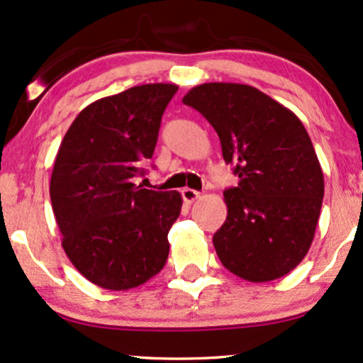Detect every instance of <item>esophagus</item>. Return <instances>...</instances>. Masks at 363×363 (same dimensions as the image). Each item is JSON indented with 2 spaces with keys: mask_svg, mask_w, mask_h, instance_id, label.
I'll use <instances>...</instances> for the list:
<instances>
[{
  "mask_svg": "<svg viewBox=\"0 0 363 363\" xmlns=\"http://www.w3.org/2000/svg\"><path fill=\"white\" fill-rule=\"evenodd\" d=\"M181 194H182V199H184V203H187V204L194 203V201L199 198V193H198V191L189 189V187H184V189L181 191Z\"/></svg>",
  "mask_w": 363,
  "mask_h": 363,
  "instance_id": "34e87169",
  "label": "esophagus"
}]
</instances>
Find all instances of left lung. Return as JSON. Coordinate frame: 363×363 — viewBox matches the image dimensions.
Returning a JSON list of instances; mask_svg holds the SVG:
<instances>
[{
	"label": "left lung",
	"mask_w": 363,
	"mask_h": 363,
	"mask_svg": "<svg viewBox=\"0 0 363 363\" xmlns=\"http://www.w3.org/2000/svg\"><path fill=\"white\" fill-rule=\"evenodd\" d=\"M216 130L238 186L225 191L228 215L213 237L221 264L250 282L289 274L306 257L325 179L301 120L257 87L206 82L182 98Z\"/></svg>",
	"instance_id": "1"
}]
</instances>
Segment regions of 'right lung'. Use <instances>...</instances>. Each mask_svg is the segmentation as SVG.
I'll return each instance as SVG.
<instances>
[{
  "mask_svg": "<svg viewBox=\"0 0 363 363\" xmlns=\"http://www.w3.org/2000/svg\"><path fill=\"white\" fill-rule=\"evenodd\" d=\"M176 84H142L86 106L60 143L50 201L72 265L96 286L126 291L162 270L177 191L133 184L152 159Z\"/></svg>",
  "mask_w": 363,
  "mask_h": 363,
  "instance_id": "1",
  "label": "right lung"
}]
</instances>
